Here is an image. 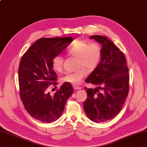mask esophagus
Instances as JSON below:
<instances>
[{"mask_svg": "<svg viewBox=\"0 0 147 147\" xmlns=\"http://www.w3.org/2000/svg\"><path fill=\"white\" fill-rule=\"evenodd\" d=\"M73 88L74 89V90H79V89H81V87H80V86H73Z\"/></svg>", "mask_w": 147, "mask_h": 147, "instance_id": "1", "label": "esophagus"}]
</instances>
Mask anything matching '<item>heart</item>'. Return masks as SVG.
<instances>
[{
	"mask_svg": "<svg viewBox=\"0 0 147 147\" xmlns=\"http://www.w3.org/2000/svg\"><path fill=\"white\" fill-rule=\"evenodd\" d=\"M69 53L78 57L77 67H82L76 71L67 73L61 77L62 82L74 86L80 84L86 75V71H92L96 68L102 56V49L99 43H89L84 40H75L67 48ZM63 58L57 55L52 59V67L56 71H61L63 67ZM84 69H83V68Z\"/></svg>",
	"mask_w": 147,
	"mask_h": 147,
	"instance_id": "b5f03b06",
	"label": "heart"
}]
</instances>
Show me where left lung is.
Listing matches in <instances>:
<instances>
[{"instance_id":"left-lung-1","label":"left lung","mask_w":147,"mask_h":147,"mask_svg":"<svg viewBox=\"0 0 147 147\" xmlns=\"http://www.w3.org/2000/svg\"><path fill=\"white\" fill-rule=\"evenodd\" d=\"M89 39L102 45V56L85 81L97 87L84 88L88 97L83 108L92 121L99 123L113 119L122 109L129 93V69L123 53L111 40L101 35H92Z\"/></svg>"}]
</instances>
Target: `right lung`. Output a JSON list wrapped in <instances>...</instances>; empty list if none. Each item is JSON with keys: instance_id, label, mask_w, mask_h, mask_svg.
<instances>
[{"instance_id": "obj_1", "label": "right lung", "mask_w": 147, "mask_h": 147, "mask_svg": "<svg viewBox=\"0 0 147 147\" xmlns=\"http://www.w3.org/2000/svg\"><path fill=\"white\" fill-rule=\"evenodd\" d=\"M72 37L42 38L36 41L22 56L18 67L20 96L24 107L33 118L43 123L58 120L73 94L71 84L64 83L53 96L49 86L56 85L52 59L73 41Z\"/></svg>"}]
</instances>
